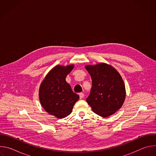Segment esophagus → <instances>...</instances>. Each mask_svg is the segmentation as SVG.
I'll use <instances>...</instances> for the list:
<instances>
[{
  "instance_id": "obj_1",
  "label": "esophagus",
  "mask_w": 156,
  "mask_h": 156,
  "mask_svg": "<svg viewBox=\"0 0 156 156\" xmlns=\"http://www.w3.org/2000/svg\"><path fill=\"white\" fill-rule=\"evenodd\" d=\"M79 96H80V99H83V98H84V94L83 93H80V94H79Z\"/></svg>"
}]
</instances>
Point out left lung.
Masks as SVG:
<instances>
[{"instance_id":"obj_1","label":"left lung","mask_w":156,"mask_h":156,"mask_svg":"<svg viewBox=\"0 0 156 156\" xmlns=\"http://www.w3.org/2000/svg\"><path fill=\"white\" fill-rule=\"evenodd\" d=\"M85 69L92 80L87 104L94 113L102 117L114 114L121 108L126 96L122 76L113 66L105 63L88 65Z\"/></svg>"}]
</instances>
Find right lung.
I'll return each instance as SVG.
<instances>
[{
	"label": "right lung",
	"mask_w": 156,
	"mask_h": 156,
	"mask_svg": "<svg viewBox=\"0 0 156 156\" xmlns=\"http://www.w3.org/2000/svg\"><path fill=\"white\" fill-rule=\"evenodd\" d=\"M73 67L74 65L55 66L48 73L39 87L41 105L47 112L58 119L70 115L80 98L65 80Z\"/></svg>",
	"instance_id": "right-lung-1"
}]
</instances>
